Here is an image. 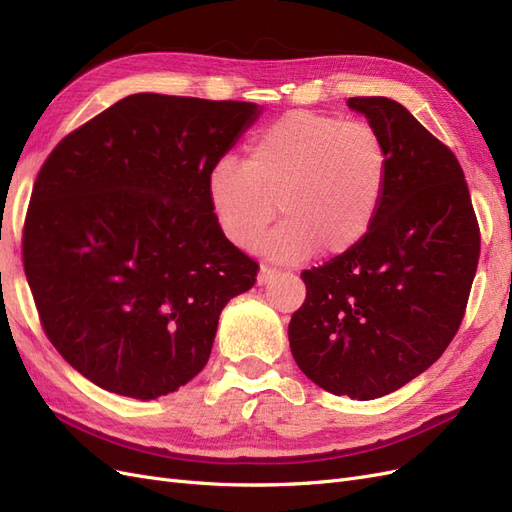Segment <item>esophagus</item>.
Here are the masks:
<instances>
[{
    "instance_id": "esophagus-1",
    "label": "esophagus",
    "mask_w": 512,
    "mask_h": 512,
    "mask_svg": "<svg viewBox=\"0 0 512 512\" xmlns=\"http://www.w3.org/2000/svg\"><path fill=\"white\" fill-rule=\"evenodd\" d=\"M280 275V269H275L271 265H260V271H258V284H267L271 282L273 277Z\"/></svg>"
}]
</instances>
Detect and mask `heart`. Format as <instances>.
Returning a JSON list of instances; mask_svg holds the SVG:
<instances>
[{"instance_id": "1", "label": "heart", "mask_w": 512, "mask_h": 512, "mask_svg": "<svg viewBox=\"0 0 512 512\" xmlns=\"http://www.w3.org/2000/svg\"><path fill=\"white\" fill-rule=\"evenodd\" d=\"M389 170V147L371 123L290 111L252 138L245 162H215L207 190L224 237L241 250L254 247L280 211L284 222L262 243L267 254L342 256L374 226Z\"/></svg>"}]
</instances>
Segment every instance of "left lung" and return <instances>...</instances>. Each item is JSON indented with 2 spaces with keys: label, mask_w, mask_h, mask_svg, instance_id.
<instances>
[{
  "label": "left lung",
  "mask_w": 512,
  "mask_h": 512,
  "mask_svg": "<svg viewBox=\"0 0 512 512\" xmlns=\"http://www.w3.org/2000/svg\"><path fill=\"white\" fill-rule=\"evenodd\" d=\"M389 147V185L369 235L301 273L288 339L303 374L335 395L376 399L423 374L453 342L480 256L455 153L391 98H350Z\"/></svg>",
  "instance_id": "1"
}]
</instances>
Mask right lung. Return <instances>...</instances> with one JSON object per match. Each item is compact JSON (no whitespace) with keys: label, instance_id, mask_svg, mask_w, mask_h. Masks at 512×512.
<instances>
[{"label":"right lung","instance_id":"right-lung-1","mask_svg":"<svg viewBox=\"0 0 512 512\" xmlns=\"http://www.w3.org/2000/svg\"><path fill=\"white\" fill-rule=\"evenodd\" d=\"M256 117L252 102L134 94L44 160L23 267L49 342L100 389L177 391L207 365L226 303L256 284L207 190Z\"/></svg>","mask_w":512,"mask_h":512}]
</instances>
